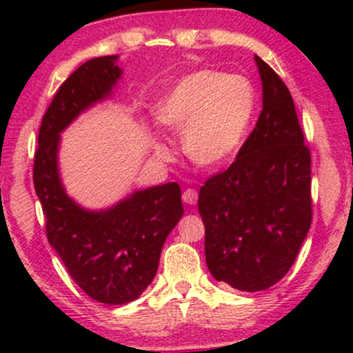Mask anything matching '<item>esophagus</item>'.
Masks as SVG:
<instances>
[{
    "mask_svg": "<svg viewBox=\"0 0 353 353\" xmlns=\"http://www.w3.org/2000/svg\"><path fill=\"white\" fill-rule=\"evenodd\" d=\"M197 197H199V194H197L196 189H185L184 194H182V201L188 205H196Z\"/></svg>",
    "mask_w": 353,
    "mask_h": 353,
    "instance_id": "esophagus-1",
    "label": "esophagus"
}]
</instances>
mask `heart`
I'll return each mask as SVG.
<instances>
[{
  "label": "heart",
  "instance_id": "1",
  "mask_svg": "<svg viewBox=\"0 0 353 353\" xmlns=\"http://www.w3.org/2000/svg\"><path fill=\"white\" fill-rule=\"evenodd\" d=\"M254 89L244 76L201 70L185 74L157 104V121L182 132V151L199 168H216L237 151L254 114ZM159 156L168 145L154 143Z\"/></svg>",
  "mask_w": 353,
  "mask_h": 353
}]
</instances>
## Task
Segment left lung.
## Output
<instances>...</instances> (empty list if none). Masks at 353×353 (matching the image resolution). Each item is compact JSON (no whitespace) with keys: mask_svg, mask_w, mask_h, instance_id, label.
<instances>
[{"mask_svg":"<svg viewBox=\"0 0 353 353\" xmlns=\"http://www.w3.org/2000/svg\"><path fill=\"white\" fill-rule=\"evenodd\" d=\"M262 111L228 171L205 181L199 214L205 262L217 282L259 292L289 272L310 229V151L294 99L269 64L255 56Z\"/></svg>","mask_w":353,"mask_h":353,"instance_id":"left-lung-1","label":"left lung"}]
</instances>
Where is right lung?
<instances>
[{
    "label": "right lung",
    "instance_id": "obj_1",
    "mask_svg": "<svg viewBox=\"0 0 353 353\" xmlns=\"http://www.w3.org/2000/svg\"><path fill=\"white\" fill-rule=\"evenodd\" d=\"M117 59L119 56L89 59L61 84L43 116L33 172L51 247L72 281L89 297L109 305L136 301L148 289L165 237L184 214L177 182L134 190L99 210L83 208L63 185L61 132L81 112L111 98L123 76Z\"/></svg>",
    "mask_w": 353,
    "mask_h": 353
}]
</instances>
